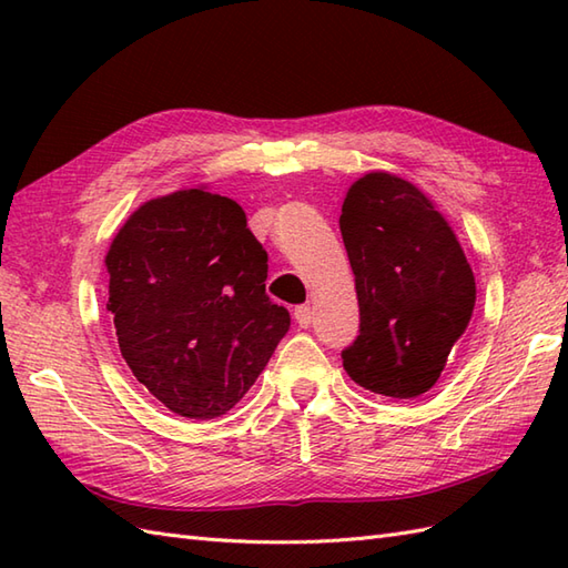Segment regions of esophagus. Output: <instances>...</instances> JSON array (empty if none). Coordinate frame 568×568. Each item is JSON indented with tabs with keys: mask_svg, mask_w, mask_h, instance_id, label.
<instances>
[{
	"mask_svg": "<svg viewBox=\"0 0 568 568\" xmlns=\"http://www.w3.org/2000/svg\"><path fill=\"white\" fill-rule=\"evenodd\" d=\"M295 322H297L303 329H307L310 324H312V307H310V305L295 307Z\"/></svg>",
	"mask_w": 568,
	"mask_h": 568,
	"instance_id": "34e87169",
	"label": "esophagus"
}]
</instances>
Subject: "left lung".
Wrapping results in <instances>:
<instances>
[{"label": "left lung", "instance_id": "1", "mask_svg": "<svg viewBox=\"0 0 568 568\" xmlns=\"http://www.w3.org/2000/svg\"><path fill=\"white\" fill-rule=\"evenodd\" d=\"M356 275L358 336L342 352L352 381L409 400L439 381L476 305L474 271L452 226L407 180L368 173L339 216Z\"/></svg>", "mask_w": 568, "mask_h": 568}]
</instances>
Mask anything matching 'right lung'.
<instances>
[{
  "label": "right lung",
  "mask_w": 568,
  "mask_h": 568,
  "mask_svg": "<svg viewBox=\"0 0 568 568\" xmlns=\"http://www.w3.org/2000/svg\"><path fill=\"white\" fill-rule=\"evenodd\" d=\"M104 263L119 352L180 417L229 413L291 329L265 295L268 253L244 210L204 187L141 204Z\"/></svg>",
  "instance_id": "obj_1"
}]
</instances>
